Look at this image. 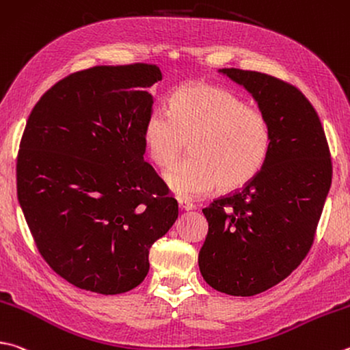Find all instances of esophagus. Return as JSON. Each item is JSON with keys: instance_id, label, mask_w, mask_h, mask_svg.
I'll return each mask as SVG.
<instances>
[{"instance_id": "34e87169", "label": "esophagus", "mask_w": 350, "mask_h": 350, "mask_svg": "<svg viewBox=\"0 0 350 350\" xmlns=\"http://www.w3.org/2000/svg\"><path fill=\"white\" fill-rule=\"evenodd\" d=\"M179 208L182 209V211H193V209L196 208L194 203L188 202V200H183V199H179Z\"/></svg>"}]
</instances>
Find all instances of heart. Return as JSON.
Wrapping results in <instances>:
<instances>
[{"mask_svg": "<svg viewBox=\"0 0 350 350\" xmlns=\"http://www.w3.org/2000/svg\"><path fill=\"white\" fill-rule=\"evenodd\" d=\"M170 111L154 110L144 126V144L157 167H171L187 150L193 157L165 173L171 191L200 197L215 187L232 191L263 170L271 151V126L262 110L225 88L194 82L170 99Z\"/></svg>", "mask_w": 350, "mask_h": 350, "instance_id": "heart-1", "label": "heart"}]
</instances>
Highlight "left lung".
<instances>
[{"instance_id":"1","label":"left lung","mask_w":350,"mask_h":350,"mask_svg":"<svg viewBox=\"0 0 350 350\" xmlns=\"http://www.w3.org/2000/svg\"><path fill=\"white\" fill-rule=\"evenodd\" d=\"M219 72L257 100L272 142L256 179L202 209L208 234L199 268L215 291L251 297L284 280L306 257L332 182V162L319 114L297 87L250 70Z\"/></svg>"}]
</instances>
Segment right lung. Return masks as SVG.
Returning a JSON list of instances; mask_svg holds the SVG:
<instances>
[{"label": "right lung", "mask_w": 350, "mask_h": 350, "mask_svg": "<svg viewBox=\"0 0 350 350\" xmlns=\"http://www.w3.org/2000/svg\"><path fill=\"white\" fill-rule=\"evenodd\" d=\"M151 64L68 75L31 110L16 191L38 251L76 288L114 295L144 282L148 254L177 219V202L144 161L153 113Z\"/></svg>", "instance_id": "right-lung-1"}]
</instances>
